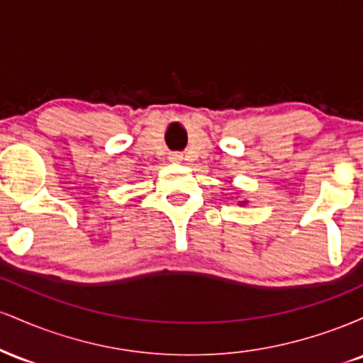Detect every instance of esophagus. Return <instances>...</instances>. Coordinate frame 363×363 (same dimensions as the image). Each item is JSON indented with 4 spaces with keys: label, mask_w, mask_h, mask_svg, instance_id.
Segmentation results:
<instances>
[{
    "label": "esophagus",
    "mask_w": 363,
    "mask_h": 363,
    "mask_svg": "<svg viewBox=\"0 0 363 363\" xmlns=\"http://www.w3.org/2000/svg\"><path fill=\"white\" fill-rule=\"evenodd\" d=\"M170 162H181L182 160V153H179V152H176V153H170Z\"/></svg>",
    "instance_id": "34e87169"
}]
</instances>
